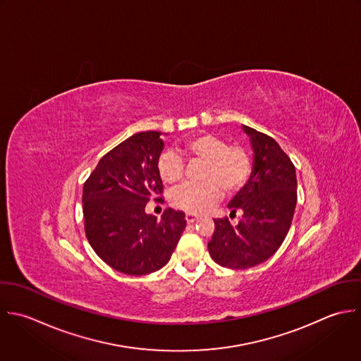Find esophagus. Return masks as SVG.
<instances>
[{
	"label": "esophagus",
	"mask_w": 361,
	"mask_h": 361,
	"mask_svg": "<svg viewBox=\"0 0 361 361\" xmlns=\"http://www.w3.org/2000/svg\"><path fill=\"white\" fill-rule=\"evenodd\" d=\"M198 218H200V216H197V215H194V214H190V212L185 214V221H187L188 224H194L195 221H198Z\"/></svg>",
	"instance_id": "1"
}]
</instances>
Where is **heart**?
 I'll return each mask as SVG.
<instances>
[{"instance_id":"1","label":"heart","mask_w":361,"mask_h":361,"mask_svg":"<svg viewBox=\"0 0 361 361\" xmlns=\"http://www.w3.org/2000/svg\"><path fill=\"white\" fill-rule=\"evenodd\" d=\"M184 153L205 160L201 183H184L171 192V204L190 214L208 211L226 192L239 191L252 174V160L246 149L228 146L215 135H200L185 142ZM157 173L166 184H176L183 178L184 161L174 150H164L157 159Z\"/></svg>"}]
</instances>
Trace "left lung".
I'll use <instances>...</instances> for the list:
<instances>
[{"label": "left lung", "mask_w": 361, "mask_h": 361, "mask_svg": "<svg viewBox=\"0 0 361 361\" xmlns=\"http://www.w3.org/2000/svg\"><path fill=\"white\" fill-rule=\"evenodd\" d=\"M253 150L252 174L228 204L231 215L242 211L236 226L214 219L208 250L215 263L233 270L255 267L270 259L284 242L297 205L295 167L270 136L242 125Z\"/></svg>", "instance_id": "1"}]
</instances>
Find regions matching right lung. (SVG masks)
<instances>
[{
    "instance_id": "right-lung-1",
    "label": "right lung",
    "mask_w": 361,
    "mask_h": 361,
    "mask_svg": "<svg viewBox=\"0 0 361 361\" xmlns=\"http://www.w3.org/2000/svg\"><path fill=\"white\" fill-rule=\"evenodd\" d=\"M161 135L139 132L119 143L82 188L87 239L101 260L123 274L145 276L164 267L187 225L181 211L169 208L160 221L145 211L163 191L157 173Z\"/></svg>"
}]
</instances>
